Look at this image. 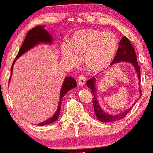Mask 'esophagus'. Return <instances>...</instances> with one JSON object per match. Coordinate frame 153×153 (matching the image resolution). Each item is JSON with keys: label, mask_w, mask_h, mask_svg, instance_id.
<instances>
[{"label": "esophagus", "mask_w": 153, "mask_h": 153, "mask_svg": "<svg viewBox=\"0 0 153 153\" xmlns=\"http://www.w3.org/2000/svg\"><path fill=\"white\" fill-rule=\"evenodd\" d=\"M78 85L80 86V87H82V86L85 85L86 82V78L84 76V75H80L78 80Z\"/></svg>", "instance_id": "34e87169"}]
</instances>
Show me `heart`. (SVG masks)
Segmentation results:
<instances>
[{"label":"heart","mask_w":153,"mask_h":153,"mask_svg":"<svg viewBox=\"0 0 153 153\" xmlns=\"http://www.w3.org/2000/svg\"><path fill=\"white\" fill-rule=\"evenodd\" d=\"M117 39L111 33L94 29L77 31L72 36L71 47H63L62 56L71 65L79 62L84 55L83 63L88 71L99 72L110 63L117 50Z\"/></svg>","instance_id":"1"}]
</instances>
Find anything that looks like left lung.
Wrapping results in <instances>:
<instances>
[{"label":"left lung","instance_id":"obj_1","mask_svg":"<svg viewBox=\"0 0 153 153\" xmlns=\"http://www.w3.org/2000/svg\"><path fill=\"white\" fill-rule=\"evenodd\" d=\"M120 62H128L131 63L133 67L135 68V73L137 74V78L139 80V85H140V68L138 66L137 60V57H136V53L135 49L132 47V44L130 43V40H128V38L124 36L122 39L120 40L119 44V48L117 49V54L115 56V58L111 62L110 65H113V64L117 63ZM97 78V75H95V77H93L87 81V86L91 90V93L93 95V107H94V110L95 115H96L97 118L98 120L101 122H115V121L120 120L124 118L126 116V115L130 112L131 110L132 106L122 112V113L117 114V115H113V114H109L107 112L104 111L100 107V105L99 103L98 99H97V89L95 87V82H96V79ZM140 97H141V91L140 90ZM135 104V103H134ZM134 104L132 105H134Z\"/></svg>","mask_w":153,"mask_h":153}]
</instances>
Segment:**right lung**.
Returning a JSON list of instances; mask_svg holds the SVG:
<instances>
[{"mask_svg":"<svg viewBox=\"0 0 153 153\" xmlns=\"http://www.w3.org/2000/svg\"><path fill=\"white\" fill-rule=\"evenodd\" d=\"M53 38L51 34L49 33L48 31L45 29V25H38L32 28L27 32L25 37L24 42L22 45V46L20 48L19 51H18V55L16 56V60H14L12 64L11 67V75L10 77V80L11 78L13 70V65L16 62V60L21 57L22 55L26 53L29 50H30L33 48H34L36 45H39V44H49V45H52L53 43ZM9 80V82H10ZM77 87L76 81L75 80L74 78H71V77H65V80H64L63 83L62 85L61 89H60V100H59L58 108L53 115L46 120L43 121V122L38 124V126H46V125H49L51 123H54L58 120L59 115H60V108H61V104H62V98L66 95L68 92L71 91L73 88H75Z\"/></svg>","mask_w":153,"mask_h":153,"instance_id":"obj_1","label":"right lung"}]
</instances>
